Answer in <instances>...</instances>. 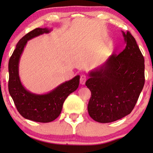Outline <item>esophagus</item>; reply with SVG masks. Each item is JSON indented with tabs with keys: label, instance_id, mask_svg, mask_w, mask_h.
I'll return each mask as SVG.
<instances>
[{
	"label": "esophagus",
	"instance_id": "34e87169",
	"mask_svg": "<svg viewBox=\"0 0 153 153\" xmlns=\"http://www.w3.org/2000/svg\"><path fill=\"white\" fill-rule=\"evenodd\" d=\"M86 80H87V76L84 74L81 75V77H80V83H81V85H84Z\"/></svg>",
	"mask_w": 153,
	"mask_h": 153
}]
</instances>
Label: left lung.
Segmentation results:
<instances>
[{"instance_id":"1","label":"left lung","mask_w":153,"mask_h":153,"mask_svg":"<svg viewBox=\"0 0 153 153\" xmlns=\"http://www.w3.org/2000/svg\"><path fill=\"white\" fill-rule=\"evenodd\" d=\"M126 47L88 74L91 92L88 111L94 120L111 123L130 114L145 83L144 58L129 31H122Z\"/></svg>"}]
</instances>
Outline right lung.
I'll return each mask as SVG.
<instances>
[{"label":"right lung","instance_id":"obj_1","mask_svg":"<svg viewBox=\"0 0 153 153\" xmlns=\"http://www.w3.org/2000/svg\"><path fill=\"white\" fill-rule=\"evenodd\" d=\"M50 31L47 28H37L24 35L16 45L8 64V89L16 109L24 118L39 123L51 122L59 116L65 100L78 88L80 79L77 75L44 95L32 93L23 86L19 76V62L27 41Z\"/></svg>","mask_w":153,"mask_h":153}]
</instances>
